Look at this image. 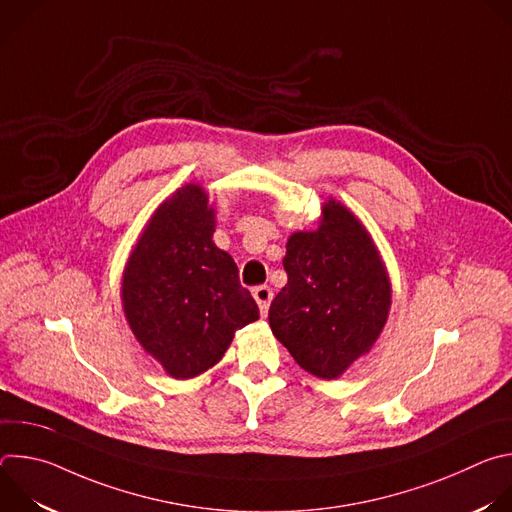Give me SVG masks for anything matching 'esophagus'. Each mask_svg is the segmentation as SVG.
Masks as SVG:
<instances>
[{"label": "esophagus", "mask_w": 512, "mask_h": 512, "mask_svg": "<svg viewBox=\"0 0 512 512\" xmlns=\"http://www.w3.org/2000/svg\"><path fill=\"white\" fill-rule=\"evenodd\" d=\"M253 298H255V302H257V306H259L261 314L267 316L269 304H271V300H273L271 287H269V285H259V287H255V289H253Z\"/></svg>", "instance_id": "1"}]
</instances>
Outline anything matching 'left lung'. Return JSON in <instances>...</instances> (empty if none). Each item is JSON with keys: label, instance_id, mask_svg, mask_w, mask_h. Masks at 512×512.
<instances>
[{"label": "left lung", "instance_id": "1", "mask_svg": "<svg viewBox=\"0 0 512 512\" xmlns=\"http://www.w3.org/2000/svg\"><path fill=\"white\" fill-rule=\"evenodd\" d=\"M287 283L269 326L304 371L336 379L377 342L391 308V281L375 241L340 202L328 200L316 231L287 239Z\"/></svg>", "mask_w": 512, "mask_h": 512}]
</instances>
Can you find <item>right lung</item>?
Instances as JSON below:
<instances>
[{"label": "right lung", "mask_w": 512, "mask_h": 512, "mask_svg": "<svg viewBox=\"0 0 512 512\" xmlns=\"http://www.w3.org/2000/svg\"><path fill=\"white\" fill-rule=\"evenodd\" d=\"M208 194L186 184L139 235L121 281L131 332L174 379H192L223 358L235 332L259 318L233 257L212 241Z\"/></svg>", "instance_id": "right-lung-1"}]
</instances>
